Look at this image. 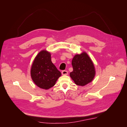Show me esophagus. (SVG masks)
Here are the masks:
<instances>
[{
  "label": "esophagus",
  "instance_id": "obj_1",
  "mask_svg": "<svg viewBox=\"0 0 127 127\" xmlns=\"http://www.w3.org/2000/svg\"><path fill=\"white\" fill-rule=\"evenodd\" d=\"M63 75H68V71L67 70H63L61 72Z\"/></svg>",
  "mask_w": 127,
  "mask_h": 127
}]
</instances>
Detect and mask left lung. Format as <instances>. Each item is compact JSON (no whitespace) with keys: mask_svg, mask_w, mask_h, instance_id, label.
I'll return each instance as SVG.
<instances>
[{"mask_svg":"<svg viewBox=\"0 0 127 127\" xmlns=\"http://www.w3.org/2000/svg\"><path fill=\"white\" fill-rule=\"evenodd\" d=\"M71 64L73 71L70 76L76 85L85 86L93 80L96 74L94 64L86 52L76 55Z\"/></svg>","mask_w":127,"mask_h":127,"instance_id":"8db88e82","label":"left lung"}]
</instances>
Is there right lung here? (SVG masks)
<instances>
[{"mask_svg": "<svg viewBox=\"0 0 127 127\" xmlns=\"http://www.w3.org/2000/svg\"><path fill=\"white\" fill-rule=\"evenodd\" d=\"M61 75V72L52 63L50 52L43 50L38 53L31 68V76L36 86L48 90L55 85Z\"/></svg>", "mask_w": 127, "mask_h": 127, "instance_id": "1", "label": "right lung"}]
</instances>
